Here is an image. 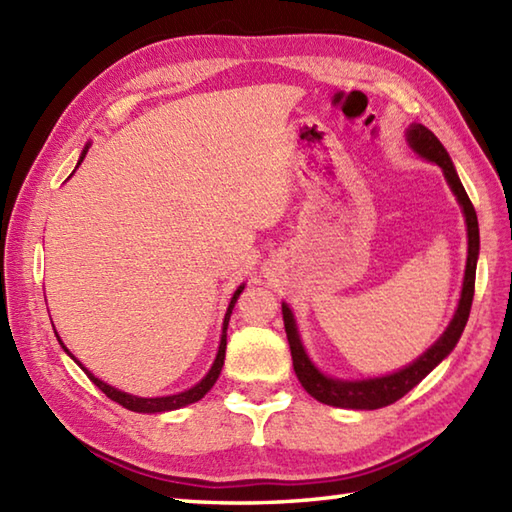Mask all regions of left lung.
<instances>
[{"instance_id": "1", "label": "left lung", "mask_w": 512, "mask_h": 512, "mask_svg": "<svg viewBox=\"0 0 512 512\" xmlns=\"http://www.w3.org/2000/svg\"><path fill=\"white\" fill-rule=\"evenodd\" d=\"M407 140L411 149L416 151L418 156L424 160L436 162L442 169L444 178H447L451 191L458 198L464 217H466V235H469V257H466V270H464V284H462V295L458 310H455L449 328L444 330L440 339L433 343L427 352H424L418 361H413L400 372L378 376V378H367V380H341V378H330L325 376L321 369L310 361V356L303 350L301 336L297 330L295 314L288 308V303H281V312H284V325L290 343V354H292V365H295V374L303 389L308 391L312 398H317L323 405L332 407H343V409H380L387 407L391 402L400 400L402 396L416 387L420 380L427 376L433 367L442 363L444 356H449L455 343L460 341L464 332V325L469 321L471 314V303H473V292H475V268H477V255H480V226H477V215L473 204L466 195L462 182L458 178V171H455L453 162L447 154V149L442 147L436 134L429 132L424 125L413 123L407 132Z\"/></svg>"}]
</instances>
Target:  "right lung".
<instances>
[{
    "mask_svg": "<svg viewBox=\"0 0 512 512\" xmlns=\"http://www.w3.org/2000/svg\"><path fill=\"white\" fill-rule=\"evenodd\" d=\"M88 149H90V145H85V149H83V154H81V158H79V165L83 162V158H85V154H88ZM76 165V167H79ZM242 290H244V286H239L237 290H235V295H233V299H231V303H228V310H226V317H224V325H222V339H220V350H217V356H215V361H213V365H211V369H209V374H206L198 385L195 387H191V389H187V391H180V394H173V396H162V398H138V396H132V394H125V391H121V389H116V387H112V385H107V383H103L101 378H96L94 374H90V369H85L79 361H76V358L65 350V345H63V350L68 352L76 363L81 365V369L85 374H88V378L92 380V383L99 387L103 394L110 398V400H114V402H118V405H123L125 409H129V411H138V413H160V411H173V409H180V407H187V405H191V402H198L200 398H204V394L206 391H209L213 385H215V380H217V376H220V372H222V365H224V354H226V328H228V319H231V312H233V308H235V301H237V297L242 295Z\"/></svg>",
    "mask_w": 512,
    "mask_h": 512,
    "instance_id": "1",
    "label": "right lung"
}]
</instances>
